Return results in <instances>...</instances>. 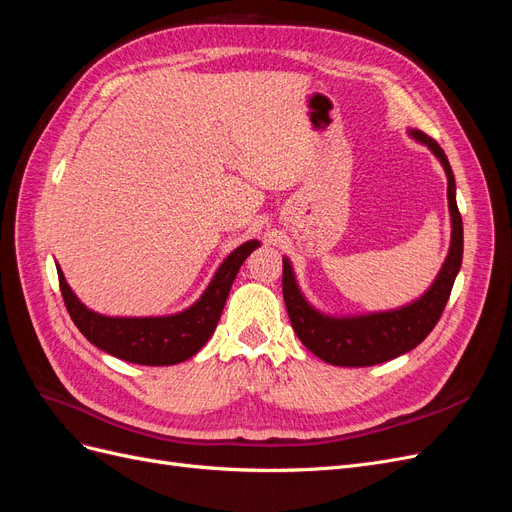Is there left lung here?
I'll return each mask as SVG.
<instances>
[{
    "mask_svg": "<svg viewBox=\"0 0 512 512\" xmlns=\"http://www.w3.org/2000/svg\"><path fill=\"white\" fill-rule=\"evenodd\" d=\"M414 141L429 147L446 173V198L451 211V247L436 280L416 301L389 309V312H374L361 316H329L322 314L309 303L297 284L290 260L284 258L282 290L292 329L307 350H312L318 359L339 367H367L386 363L397 356L410 352L436 327L451 290L455 277L461 269L463 258V224L455 198V175L448 164L442 147L421 130H410Z\"/></svg>",
    "mask_w": 512,
    "mask_h": 512,
    "instance_id": "left-lung-1",
    "label": "left lung"
}]
</instances>
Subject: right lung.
<instances>
[{"mask_svg":"<svg viewBox=\"0 0 512 512\" xmlns=\"http://www.w3.org/2000/svg\"><path fill=\"white\" fill-rule=\"evenodd\" d=\"M258 245L260 241L252 239L232 250L220 269L215 271L200 299L179 314L115 318L91 312L72 292L64 273L57 267L61 297H64L68 314L76 327L100 350L136 365H177L188 361L209 342V337L218 327L232 282H235L245 258Z\"/></svg>","mask_w":512,"mask_h":512,"instance_id":"1","label":"right lung"}]
</instances>
